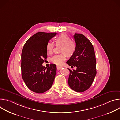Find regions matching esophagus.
<instances>
[{"instance_id": "1", "label": "esophagus", "mask_w": 120, "mask_h": 120, "mask_svg": "<svg viewBox=\"0 0 120 120\" xmlns=\"http://www.w3.org/2000/svg\"><path fill=\"white\" fill-rule=\"evenodd\" d=\"M62 68H63V66H59V65L57 66V69L58 70H59L61 69Z\"/></svg>"}]
</instances>
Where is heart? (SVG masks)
<instances>
[{
  "label": "heart",
  "instance_id": "heart-1",
  "mask_svg": "<svg viewBox=\"0 0 120 120\" xmlns=\"http://www.w3.org/2000/svg\"><path fill=\"white\" fill-rule=\"evenodd\" d=\"M56 45H61L60 52L63 53L60 55H56L51 58V62L54 64L62 65L66 59L67 56H71L75 53L76 49L75 43L71 40V38L65 34H61L55 38ZM55 45L51 41H48L46 45L48 53L51 54L53 52Z\"/></svg>",
  "mask_w": 120,
  "mask_h": 120
}]
</instances>
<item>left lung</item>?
<instances>
[{
	"mask_svg": "<svg viewBox=\"0 0 120 120\" xmlns=\"http://www.w3.org/2000/svg\"><path fill=\"white\" fill-rule=\"evenodd\" d=\"M74 37L76 51L66 63L77 68L73 71L68 68L70 71L68 82L72 89L81 93L91 86L96 75V61L94 50L90 40L81 34L75 33Z\"/></svg>",
	"mask_w": 120,
	"mask_h": 120,
	"instance_id": "obj_1",
	"label": "left lung"
}]
</instances>
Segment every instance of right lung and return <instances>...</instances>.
<instances>
[{
    "label": "right lung",
    "mask_w": 120,
    "mask_h": 120,
    "mask_svg": "<svg viewBox=\"0 0 120 120\" xmlns=\"http://www.w3.org/2000/svg\"><path fill=\"white\" fill-rule=\"evenodd\" d=\"M57 33L39 32L30 38L24 45L21 54L22 78L32 91L40 94L52 86L56 72L55 64L48 68L42 65L47 58V43Z\"/></svg>",
    "instance_id": "right-lung-1"
}]
</instances>
